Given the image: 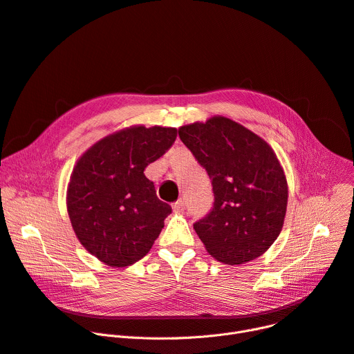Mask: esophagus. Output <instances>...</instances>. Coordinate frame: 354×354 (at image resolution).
<instances>
[{
    "label": "esophagus",
    "mask_w": 354,
    "mask_h": 354,
    "mask_svg": "<svg viewBox=\"0 0 354 354\" xmlns=\"http://www.w3.org/2000/svg\"><path fill=\"white\" fill-rule=\"evenodd\" d=\"M173 210H174L176 213H183V212L185 210V203H184L183 198L177 200V201L173 204Z\"/></svg>",
    "instance_id": "esophagus-1"
}]
</instances>
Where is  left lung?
I'll use <instances>...</instances> for the list:
<instances>
[{"mask_svg":"<svg viewBox=\"0 0 354 354\" xmlns=\"http://www.w3.org/2000/svg\"><path fill=\"white\" fill-rule=\"evenodd\" d=\"M178 136L212 178L213 209L194 223L205 250L230 266L260 257L281 232L288 197L272 147L221 115L183 126Z\"/></svg>","mask_w":354,"mask_h":354,"instance_id":"obj_1","label":"left lung"}]
</instances>
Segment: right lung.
Segmentation results:
<instances>
[{"label": "right lung", "mask_w": 354, "mask_h": 354, "mask_svg": "<svg viewBox=\"0 0 354 354\" xmlns=\"http://www.w3.org/2000/svg\"><path fill=\"white\" fill-rule=\"evenodd\" d=\"M176 137L173 127L134 126L97 141L77 161L67 210L77 239L100 261L126 267L150 252L171 207L144 170Z\"/></svg>", "instance_id": "obj_1"}]
</instances>
